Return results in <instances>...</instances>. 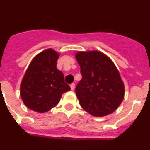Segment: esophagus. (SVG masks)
<instances>
[{
	"instance_id": "1",
	"label": "esophagus",
	"mask_w": 150,
	"mask_h": 150,
	"mask_svg": "<svg viewBox=\"0 0 150 150\" xmlns=\"http://www.w3.org/2000/svg\"><path fill=\"white\" fill-rule=\"evenodd\" d=\"M70 87H71V90H74L75 88V85L74 84V83H72V84H71V85H70Z\"/></svg>"
}]
</instances>
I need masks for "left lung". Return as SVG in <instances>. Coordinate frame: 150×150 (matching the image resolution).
Returning <instances> with one entry per match:
<instances>
[{
    "label": "left lung",
    "instance_id": "1",
    "mask_svg": "<svg viewBox=\"0 0 150 150\" xmlns=\"http://www.w3.org/2000/svg\"><path fill=\"white\" fill-rule=\"evenodd\" d=\"M81 80L75 88L81 106L94 117L111 114L124 100V82L116 65L100 51L78 52Z\"/></svg>",
    "mask_w": 150,
    "mask_h": 150
}]
</instances>
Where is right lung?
<instances>
[{
	"mask_svg": "<svg viewBox=\"0 0 150 150\" xmlns=\"http://www.w3.org/2000/svg\"><path fill=\"white\" fill-rule=\"evenodd\" d=\"M59 53L47 49L36 55L26 69L21 84V97L29 109L46 113L56 106L62 94L71 88L63 73L56 68Z\"/></svg>",
	"mask_w": 150,
	"mask_h": 150,
	"instance_id": "right-lung-1",
	"label": "right lung"
}]
</instances>
